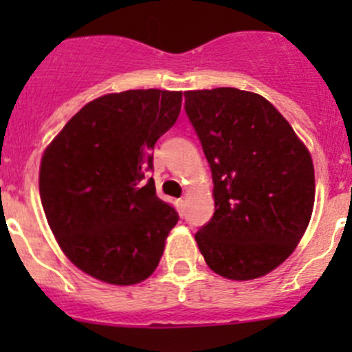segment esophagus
<instances>
[{
    "label": "esophagus",
    "instance_id": "1",
    "mask_svg": "<svg viewBox=\"0 0 352 352\" xmlns=\"http://www.w3.org/2000/svg\"><path fill=\"white\" fill-rule=\"evenodd\" d=\"M184 204H186V201L182 197L177 199V208H179V211H184Z\"/></svg>",
    "mask_w": 352,
    "mask_h": 352
}]
</instances>
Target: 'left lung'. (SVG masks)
I'll return each mask as SVG.
<instances>
[{
  "label": "left lung",
  "instance_id": "1",
  "mask_svg": "<svg viewBox=\"0 0 352 352\" xmlns=\"http://www.w3.org/2000/svg\"><path fill=\"white\" fill-rule=\"evenodd\" d=\"M184 97L214 184V214L196 233L199 250L223 278H261L293 254L310 223L311 156L261 95L214 88Z\"/></svg>",
  "mask_w": 352,
  "mask_h": 352
}]
</instances>
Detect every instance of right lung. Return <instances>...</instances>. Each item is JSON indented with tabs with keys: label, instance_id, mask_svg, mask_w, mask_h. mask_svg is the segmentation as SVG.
I'll list each match as a JSON object with an SVG mask.
<instances>
[{
	"label": "right lung",
	"instance_id": "right-lung-1",
	"mask_svg": "<svg viewBox=\"0 0 352 352\" xmlns=\"http://www.w3.org/2000/svg\"><path fill=\"white\" fill-rule=\"evenodd\" d=\"M180 107L182 91L104 95L71 117L42 156L38 189L49 226L67 258L95 279L136 285L162 258L179 214L144 173Z\"/></svg>",
	"mask_w": 352,
	"mask_h": 352
}]
</instances>
